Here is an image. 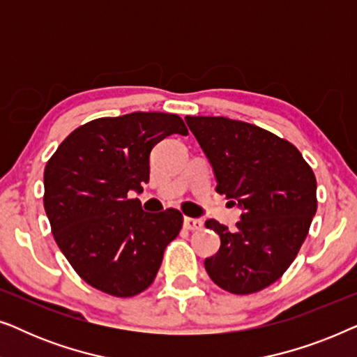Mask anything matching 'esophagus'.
Returning a JSON list of instances; mask_svg holds the SVG:
<instances>
[{
	"label": "esophagus",
	"mask_w": 357,
	"mask_h": 357,
	"mask_svg": "<svg viewBox=\"0 0 357 357\" xmlns=\"http://www.w3.org/2000/svg\"><path fill=\"white\" fill-rule=\"evenodd\" d=\"M183 227L187 229V231H199V229L203 227V221H199V219H193V218H185Z\"/></svg>",
	"instance_id": "esophagus-1"
}]
</instances>
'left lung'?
Returning <instances> with one entry per match:
<instances>
[{"label":"left lung","mask_w":357,"mask_h":357,"mask_svg":"<svg viewBox=\"0 0 357 357\" xmlns=\"http://www.w3.org/2000/svg\"><path fill=\"white\" fill-rule=\"evenodd\" d=\"M213 165L216 192L243 213L229 231L216 219L204 226L221 237L204 260L224 291L245 296L280 280L299 253L317 211V180L299 149L271 131L226 116H185Z\"/></svg>","instance_id":"left-lung-1"}]
</instances>
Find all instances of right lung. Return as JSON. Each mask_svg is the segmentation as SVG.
<instances>
[{
	"instance_id": "right-lung-1",
	"label": "right lung",
	"mask_w": 357,
	"mask_h": 357,
	"mask_svg": "<svg viewBox=\"0 0 357 357\" xmlns=\"http://www.w3.org/2000/svg\"><path fill=\"white\" fill-rule=\"evenodd\" d=\"M174 133L188 135L175 114L102 116L68 135L45 165L43 206L55 242L77 275L105 294L148 289L182 229L178 209L146 213L128 198L149 180L151 149Z\"/></svg>"
}]
</instances>
